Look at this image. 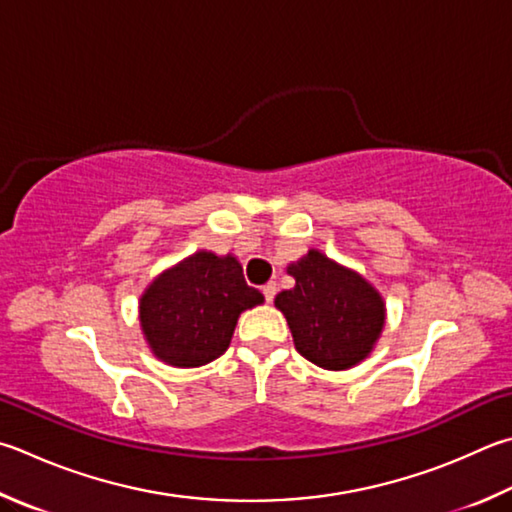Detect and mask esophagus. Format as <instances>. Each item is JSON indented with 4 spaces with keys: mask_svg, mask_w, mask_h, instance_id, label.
Wrapping results in <instances>:
<instances>
[{
    "mask_svg": "<svg viewBox=\"0 0 512 512\" xmlns=\"http://www.w3.org/2000/svg\"><path fill=\"white\" fill-rule=\"evenodd\" d=\"M262 293H264V297H266V302H273V300H275V293H277L275 282L264 284V286H262Z\"/></svg>",
    "mask_w": 512,
    "mask_h": 512,
    "instance_id": "esophagus-1",
    "label": "esophagus"
}]
</instances>
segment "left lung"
I'll list each match as a JSON object with an SVG mask.
<instances>
[{"label": "left lung", "instance_id": "left-lung-1", "mask_svg": "<svg viewBox=\"0 0 512 512\" xmlns=\"http://www.w3.org/2000/svg\"><path fill=\"white\" fill-rule=\"evenodd\" d=\"M291 291L275 297L286 315L295 349L324 369H349L369 356L385 324V304L358 273L311 250L288 266Z\"/></svg>", "mask_w": 512, "mask_h": 512}]
</instances>
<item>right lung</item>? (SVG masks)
Returning <instances> with one entry per match:
<instances>
[{"label":"right lung","mask_w":512,"mask_h":512,"mask_svg":"<svg viewBox=\"0 0 512 512\" xmlns=\"http://www.w3.org/2000/svg\"><path fill=\"white\" fill-rule=\"evenodd\" d=\"M262 302L235 257L201 250L150 284L141 297V327L161 360L199 367L228 349L239 313Z\"/></svg>","instance_id":"obj_1"}]
</instances>
